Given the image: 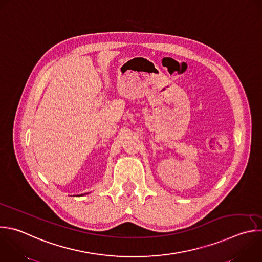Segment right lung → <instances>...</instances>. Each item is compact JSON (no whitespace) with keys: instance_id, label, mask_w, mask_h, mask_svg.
<instances>
[{"instance_id":"add662e5","label":"right lung","mask_w":262,"mask_h":262,"mask_svg":"<svg viewBox=\"0 0 262 262\" xmlns=\"http://www.w3.org/2000/svg\"><path fill=\"white\" fill-rule=\"evenodd\" d=\"M84 194H86V193H83V194H79V195H76V196H82V195H84Z\"/></svg>"}]
</instances>
